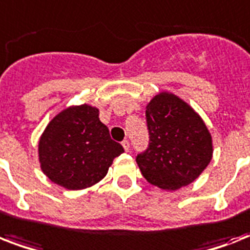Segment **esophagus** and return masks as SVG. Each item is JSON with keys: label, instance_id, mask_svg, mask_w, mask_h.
Wrapping results in <instances>:
<instances>
[{"label": "esophagus", "instance_id": "obj_1", "mask_svg": "<svg viewBox=\"0 0 250 250\" xmlns=\"http://www.w3.org/2000/svg\"><path fill=\"white\" fill-rule=\"evenodd\" d=\"M122 145H123V148H125V152H128V150H129V143H128V140H123V141H122Z\"/></svg>", "mask_w": 250, "mask_h": 250}]
</instances>
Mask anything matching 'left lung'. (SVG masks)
<instances>
[{
	"mask_svg": "<svg viewBox=\"0 0 250 250\" xmlns=\"http://www.w3.org/2000/svg\"><path fill=\"white\" fill-rule=\"evenodd\" d=\"M145 117L149 145L136 157L143 176L164 189L188 186L213 156L211 136L204 121L188 104L165 92L149 102Z\"/></svg>",
	"mask_w": 250,
	"mask_h": 250,
	"instance_id": "left-lung-1",
	"label": "left lung"
}]
</instances>
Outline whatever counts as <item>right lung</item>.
<instances>
[{
  "mask_svg": "<svg viewBox=\"0 0 250 250\" xmlns=\"http://www.w3.org/2000/svg\"><path fill=\"white\" fill-rule=\"evenodd\" d=\"M125 149L110 137L109 128L89 105L71 106L46 125L39 143L41 170L67 189H84L105 178Z\"/></svg>",
  "mask_w": 250,
  "mask_h": 250,
  "instance_id": "add662e5",
  "label": "right lung"
}]
</instances>
